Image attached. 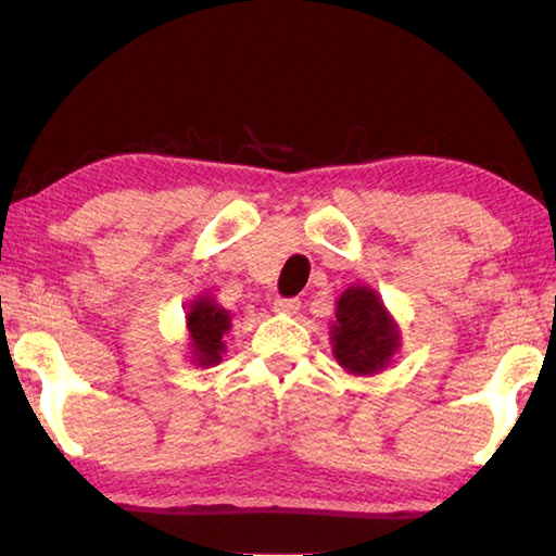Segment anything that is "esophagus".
<instances>
[{
    "label": "esophagus",
    "instance_id": "34e87169",
    "mask_svg": "<svg viewBox=\"0 0 556 556\" xmlns=\"http://www.w3.org/2000/svg\"><path fill=\"white\" fill-rule=\"evenodd\" d=\"M299 306H301L299 299H285V296L275 299V312H281V314H296Z\"/></svg>",
    "mask_w": 556,
    "mask_h": 556
}]
</instances>
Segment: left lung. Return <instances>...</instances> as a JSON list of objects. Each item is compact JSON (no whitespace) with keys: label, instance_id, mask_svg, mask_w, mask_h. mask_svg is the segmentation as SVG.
<instances>
[{"label":"left lung","instance_id":"obj_1","mask_svg":"<svg viewBox=\"0 0 556 556\" xmlns=\"http://www.w3.org/2000/svg\"><path fill=\"white\" fill-rule=\"evenodd\" d=\"M331 338L338 365L355 375L382 370L400 345L397 328L382 301L365 287H351L338 299Z\"/></svg>","mask_w":556,"mask_h":556}]
</instances>
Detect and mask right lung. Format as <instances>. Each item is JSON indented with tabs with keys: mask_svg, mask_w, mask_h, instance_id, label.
Masks as SVG:
<instances>
[{
	"mask_svg": "<svg viewBox=\"0 0 556 556\" xmlns=\"http://www.w3.org/2000/svg\"><path fill=\"white\" fill-rule=\"evenodd\" d=\"M186 318L199 365L220 363V353L225 348L223 333H228L230 328V314L205 296L195 301Z\"/></svg>",
	"mask_w": 556,
	"mask_h": 556,
	"instance_id": "right-lung-1",
	"label": "right lung"
}]
</instances>
